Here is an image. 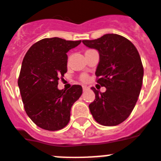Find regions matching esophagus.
Returning <instances> with one entry per match:
<instances>
[{
    "label": "esophagus",
    "instance_id": "esophagus-1",
    "mask_svg": "<svg viewBox=\"0 0 161 161\" xmlns=\"http://www.w3.org/2000/svg\"><path fill=\"white\" fill-rule=\"evenodd\" d=\"M82 88H83L84 91H86V90H88V87L86 86H82Z\"/></svg>",
    "mask_w": 161,
    "mask_h": 161
}]
</instances>
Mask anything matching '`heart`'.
Segmentation results:
<instances>
[{"label":"heart","instance_id":"b5f03b06","mask_svg":"<svg viewBox=\"0 0 161 161\" xmlns=\"http://www.w3.org/2000/svg\"><path fill=\"white\" fill-rule=\"evenodd\" d=\"M81 80L82 81H84V82H86V81H87L88 80V76L87 75H83V76H82L81 77Z\"/></svg>","mask_w":161,"mask_h":161}]
</instances>
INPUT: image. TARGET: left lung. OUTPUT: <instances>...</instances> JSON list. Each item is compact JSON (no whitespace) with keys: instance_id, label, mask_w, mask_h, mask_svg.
I'll use <instances>...</instances> for the list:
<instances>
[{"instance_id":"obj_1","label":"left lung","mask_w":161,"mask_h":161,"mask_svg":"<svg viewBox=\"0 0 161 161\" xmlns=\"http://www.w3.org/2000/svg\"><path fill=\"white\" fill-rule=\"evenodd\" d=\"M82 42L99 53L95 75L107 89L101 93L91 88L95 99L89 105L90 112L100 125H117L129 117L141 91L143 67L139 53L131 41L117 34Z\"/></svg>"}]
</instances>
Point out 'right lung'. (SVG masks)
<instances>
[{"mask_svg": "<svg viewBox=\"0 0 161 161\" xmlns=\"http://www.w3.org/2000/svg\"><path fill=\"white\" fill-rule=\"evenodd\" d=\"M80 42L45 38L31 45L24 56L18 85L26 113L43 130L65 127L71 107L82 94L78 85L67 91L58 89V80L67 71V53Z\"/></svg>", "mask_w": 161, "mask_h": 161, "instance_id": "add662e5", "label": "right lung"}]
</instances>
